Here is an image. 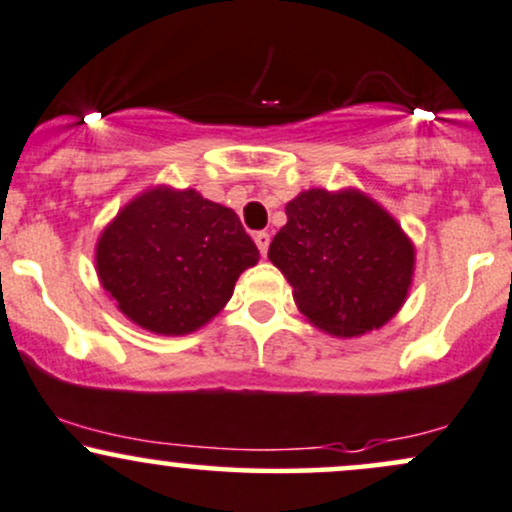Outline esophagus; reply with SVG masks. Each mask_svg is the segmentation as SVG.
Returning a JSON list of instances; mask_svg holds the SVG:
<instances>
[{"label": "esophagus", "instance_id": "obj_1", "mask_svg": "<svg viewBox=\"0 0 512 512\" xmlns=\"http://www.w3.org/2000/svg\"><path fill=\"white\" fill-rule=\"evenodd\" d=\"M255 245H257V250H260L262 257L267 255V250H269V233L267 231H257L255 233Z\"/></svg>", "mask_w": 512, "mask_h": 512}]
</instances>
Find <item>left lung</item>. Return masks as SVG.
Wrapping results in <instances>:
<instances>
[{"mask_svg": "<svg viewBox=\"0 0 512 512\" xmlns=\"http://www.w3.org/2000/svg\"><path fill=\"white\" fill-rule=\"evenodd\" d=\"M269 260L305 320L332 337L380 330L407 301L416 250L395 216L356 187H313L286 204Z\"/></svg>", "mask_w": 512, "mask_h": 512, "instance_id": "left-lung-1", "label": "left lung"}]
</instances>
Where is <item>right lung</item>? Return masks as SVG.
Wrapping results in <instances>:
<instances>
[{"instance_id": "add662e5", "label": "right lung", "mask_w": 512, "mask_h": 512, "mask_svg": "<svg viewBox=\"0 0 512 512\" xmlns=\"http://www.w3.org/2000/svg\"><path fill=\"white\" fill-rule=\"evenodd\" d=\"M260 260L236 211L197 190L156 185L117 211L96 243V272L117 310L163 337L197 332Z\"/></svg>"}]
</instances>
